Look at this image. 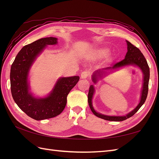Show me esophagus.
Listing matches in <instances>:
<instances>
[{
	"label": "esophagus",
	"instance_id": "1",
	"mask_svg": "<svg viewBox=\"0 0 159 159\" xmlns=\"http://www.w3.org/2000/svg\"><path fill=\"white\" fill-rule=\"evenodd\" d=\"M89 76V72L87 71H83V72L80 74V78L81 79H87Z\"/></svg>",
	"mask_w": 159,
	"mask_h": 159
}]
</instances>
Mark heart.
<instances>
[{
  "mask_svg": "<svg viewBox=\"0 0 159 159\" xmlns=\"http://www.w3.org/2000/svg\"><path fill=\"white\" fill-rule=\"evenodd\" d=\"M110 52V48L108 47H98L92 50L90 52V58L92 60H99L106 57Z\"/></svg>",
  "mask_w": 159,
  "mask_h": 159,
  "instance_id": "b5f03b06",
  "label": "heart"
}]
</instances>
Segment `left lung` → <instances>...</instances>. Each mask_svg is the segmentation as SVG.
Here are the masks:
<instances>
[{
  "instance_id": "obj_1",
  "label": "left lung",
  "mask_w": 159,
  "mask_h": 159,
  "mask_svg": "<svg viewBox=\"0 0 159 159\" xmlns=\"http://www.w3.org/2000/svg\"><path fill=\"white\" fill-rule=\"evenodd\" d=\"M127 43V52L126 55L125 56L124 59H123L121 61L118 62L115 64L112 67H108L105 68L100 69L95 71L92 74V81L94 84H97V83L99 81V80L102 78L104 77V76H107V74L109 73H112L113 72L120 70V68H122L124 67L133 66L138 67L141 70V72L143 73V85H142V89H141V96H140V101L138 105L134 108V109L131 111L130 112L127 113L126 116H107V115H104L100 113L97 112V111L94 109L92 104V99L95 93V87L93 85H91L89 89L88 93V103L91 110H92V113L95 115L96 116L100 118H102L105 120L109 121H124L125 120L128 119L130 117H132L133 115L137 112L141 107L144 104L145 101L146 100V98L148 96V84H149V79H150V68L149 66L148 65L147 61L145 59V57L142 53L141 52L140 50L137 48L136 46H133L130 42L126 41Z\"/></svg>"
}]
</instances>
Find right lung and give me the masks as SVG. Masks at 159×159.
<instances>
[{
    "label": "right lung",
    "mask_w": 159,
    "mask_h": 159,
    "mask_svg": "<svg viewBox=\"0 0 159 159\" xmlns=\"http://www.w3.org/2000/svg\"><path fill=\"white\" fill-rule=\"evenodd\" d=\"M57 43V38L50 37L24 46L11 67L10 83L13 98L20 109L35 120L59 116L65 109L67 95L79 80V76L61 77L51 92L43 98L36 97L31 92L29 74L31 66L47 46Z\"/></svg>",
    "instance_id": "add662e5"
}]
</instances>
